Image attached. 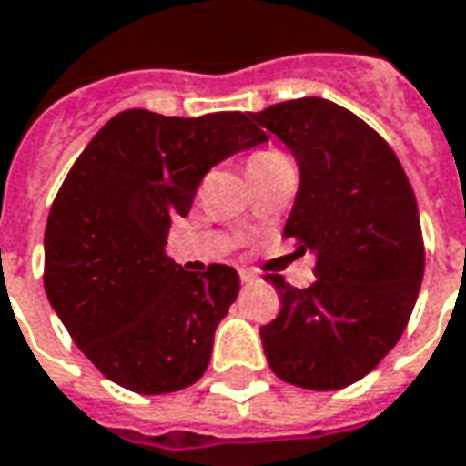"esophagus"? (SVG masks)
<instances>
[{
    "mask_svg": "<svg viewBox=\"0 0 466 466\" xmlns=\"http://www.w3.org/2000/svg\"><path fill=\"white\" fill-rule=\"evenodd\" d=\"M240 281H243V284H256V281H258V276L243 268V271H240Z\"/></svg>",
    "mask_w": 466,
    "mask_h": 466,
    "instance_id": "34e87169",
    "label": "esophagus"
}]
</instances>
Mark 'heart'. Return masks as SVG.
I'll use <instances>...</instances> for the list:
<instances>
[{"mask_svg":"<svg viewBox=\"0 0 466 466\" xmlns=\"http://www.w3.org/2000/svg\"><path fill=\"white\" fill-rule=\"evenodd\" d=\"M274 157H281V154H279V152H261V154H256L251 162H264V159H274Z\"/></svg>","mask_w":466,"mask_h":466,"instance_id":"b5f03b06","label":"heart"}]
</instances>
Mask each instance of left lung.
Instances as JSON below:
<instances>
[{
  "instance_id": "8db88e82",
  "label": "left lung",
  "mask_w": 466,
  "mask_h": 466,
  "mask_svg": "<svg viewBox=\"0 0 466 466\" xmlns=\"http://www.w3.org/2000/svg\"><path fill=\"white\" fill-rule=\"evenodd\" d=\"M251 118L287 144L299 190L284 236L314 256L309 289L268 274L281 312L261 327L281 380L337 390L386 358L409 325L423 279L416 195L386 139L325 98L268 106Z\"/></svg>"
}]
</instances>
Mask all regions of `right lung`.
<instances>
[{
    "instance_id": "1",
    "label": "right lung",
    "mask_w": 466,
    "mask_h": 466,
    "mask_svg": "<svg viewBox=\"0 0 466 466\" xmlns=\"http://www.w3.org/2000/svg\"><path fill=\"white\" fill-rule=\"evenodd\" d=\"M264 141L240 111L179 118L129 108L70 167L45 226V294L108 380L159 396L202 378L240 281L223 264L179 268L167 233L218 162Z\"/></svg>"
}]
</instances>
